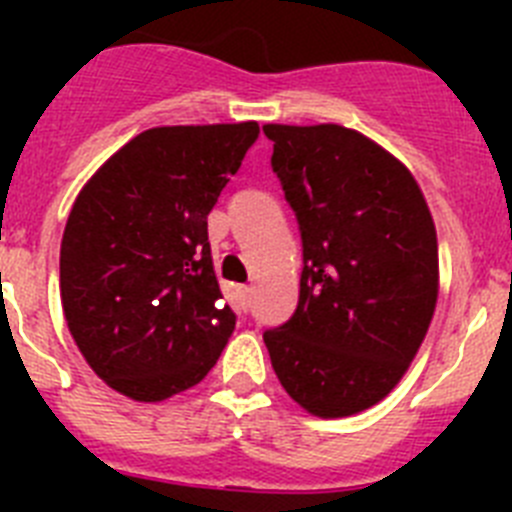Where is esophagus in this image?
Returning a JSON list of instances; mask_svg holds the SVG:
<instances>
[{"label": "esophagus", "instance_id": "obj_1", "mask_svg": "<svg viewBox=\"0 0 512 512\" xmlns=\"http://www.w3.org/2000/svg\"><path fill=\"white\" fill-rule=\"evenodd\" d=\"M235 295L241 300L243 310H248V305H251V287H248V284H241V287H235Z\"/></svg>", "mask_w": 512, "mask_h": 512}]
</instances>
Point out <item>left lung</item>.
Listing matches in <instances>:
<instances>
[{"label":"left lung","mask_w":512,"mask_h":512,"mask_svg":"<svg viewBox=\"0 0 512 512\" xmlns=\"http://www.w3.org/2000/svg\"><path fill=\"white\" fill-rule=\"evenodd\" d=\"M302 238L300 300L264 330L287 395L320 418L372 408L431 325L438 241L413 174L341 125H264Z\"/></svg>","instance_id":"8db88e82"}]
</instances>
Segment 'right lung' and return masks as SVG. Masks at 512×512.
<instances>
[{
	"instance_id": "1",
	"label": "right lung",
	"mask_w": 512,
	"mask_h": 512,
	"mask_svg": "<svg viewBox=\"0 0 512 512\" xmlns=\"http://www.w3.org/2000/svg\"><path fill=\"white\" fill-rule=\"evenodd\" d=\"M259 138L256 122L135 135L89 179L61 241V302L99 379L158 402L207 377L235 328L207 215Z\"/></svg>"
}]
</instances>
